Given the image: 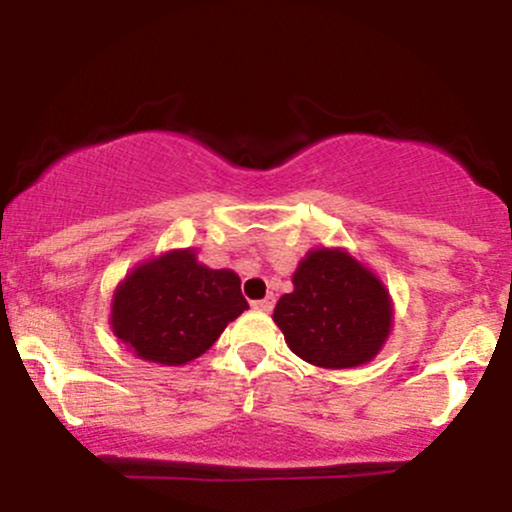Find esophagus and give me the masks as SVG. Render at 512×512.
Listing matches in <instances>:
<instances>
[{
    "instance_id": "esophagus-1",
    "label": "esophagus",
    "mask_w": 512,
    "mask_h": 512,
    "mask_svg": "<svg viewBox=\"0 0 512 512\" xmlns=\"http://www.w3.org/2000/svg\"><path fill=\"white\" fill-rule=\"evenodd\" d=\"M252 308H255L257 313H272V308H274V296L262 298V301H252Z\"/></svg>"
}]
</instances>
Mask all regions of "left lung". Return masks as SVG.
<instances>
[{"label": "left lung", "instance_id": "8db88e82", "mask_svg": "<svg viewBox=\"0 0 512 512\" xmlns=\"http://www.w3.org/2000/svg\"><path fill=\"white\" fill-rule=\"evenodd\" d=\"M286 344L320 368H354L383 349L392 298L368 267L342 248H315L293 274V291L274 308Z\"/></svg>", "mask_w": 512, "mask_h": 512}]
</instances>
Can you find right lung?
Masks as SVG:
<instances>
[{
    "label": "right lung",
    "mask_w": 512,
    "mask_h": 512,
    "mask_svg": "<svg viewBox=\"0 0 512 512\" xmlns=\"http://www.w3.org/2000/svg\"><path fill=\"white\" fill-rule=\"evenodd\" d=\"M245 308L236 272L199 264L190 248L170 250L120 281L110 325L144 361L182 366L202 356Z\"/></svg>",
    "instance_id": "right-lung-1"
}]
</instances>
